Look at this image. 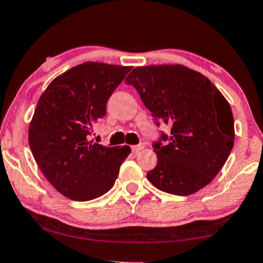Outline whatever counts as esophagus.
Returning <instances> with one entry per match:
<instances>
[{
  "label": "esophagus",
  "instance_id": "obj_1",
  "mask_svg": "<svg viewBox=\"0 0 263 263\" xmlns=\"http://www.w3.org/2000/svg\"><path fill=\"white\" fill-rule=\"evenodd\" d=\"M145 147L144 144H139V145H135V146H132V152L135 154H138L139 151H141Z\"/></svg>",
  "mask_w": 263,
  "mask_h": 263
}]
</instances>
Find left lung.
<instances>
[{
    "label": "left lung",
    "mask_w": 263,
    "mask_h": 263,
    "mask_svg": "<svg viewBox=\"0 0 263 263\" xmlns=\"http://www.w3.org/2000/svg\"><path fill=\"white\" fill-rule=\"evenodd\" d=\"M125 82L136 87L157 123L172 127L167 145H153L158 161L147 173L153 186L190 195L210 184L235 138L231 105L218 87L181 64L138 66Z\"/></svg>",
    "instance_id": "8db88e82"
}]
</instances>
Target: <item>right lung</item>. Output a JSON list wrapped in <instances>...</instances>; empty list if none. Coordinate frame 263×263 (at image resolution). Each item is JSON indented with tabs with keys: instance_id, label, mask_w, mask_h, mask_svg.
I'll return each instance as SVG.
<instances>
[{
	"instance_id": "1",
	"label": "right lung",
	"mask_w": 263,
	"mask_h": 263,
	"mask_svg": "<svg viewBox=\"0 0 263 263\" xmlns=\"http://www.w3.org/2000/svg\"><path fill=\"white\" fill-rule=\"evenodd\" d=\"M132 66L84 62L50 83L29 126V146L42 173L64 197L89 201L114 186L130 146L89 140L106 102Z\"/></svg>"
}]
</instances>
